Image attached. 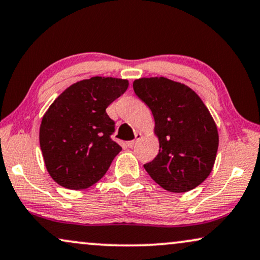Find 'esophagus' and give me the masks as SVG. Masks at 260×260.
<instances>
[{"mask_svg":"<svg viewBox=\"0 0 260 260\" xmlns=\"http://www.w3.org/2000/svg\"><path fill=\"white\" fill-rule=\"evenodd\" d=\"M141 137H143V136H141V133H137V134H136V140H139ZM136 140H129V141H127V143H126L127 146L132 149V147H133L134 145H136Z\"/></svg>","mask_w":260,"mask_h":260,"instance_id":"obj_1","label":"esophagus"}]
</instances>
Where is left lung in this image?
<instances>
[{"instance_id":"obj_1","label":"left lung","mask_w":260,"mask_h":260,"mask_svg":"<svg viewBox=\"0 0 260 260\" xmlns=\"http://www.w3.org/2000/svg\"><path fill=\"white\" fill-rule=\"evenodd\" d=\"M133 90L152 111L159 152L144 168L164 189L183 193L199 186L211 173L218 132L200 97L170 79L141 78Z\"/></svg>"}]
</instances>
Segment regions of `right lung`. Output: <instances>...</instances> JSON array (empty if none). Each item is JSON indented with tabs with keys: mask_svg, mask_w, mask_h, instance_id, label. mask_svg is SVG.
<instances>
[{
	"mask_svg": "<svg viewBox=\"0 0 260 260\" xmlns=\"http://www.w3.org/2000/svg\"><path fill=\"white\" fill-rule=\"evenodd\" d=\"M127 87L126 79H85L66 88L49 107L39 128V144L55 182L85 189L104 176L122 150L110 138L115 122L106 109Z\"/></svg>",
	"mask_w": 260,
	"mask_h": 260,
	"instance_id": "1",
	"label": "right lung"
}]
</instances>
